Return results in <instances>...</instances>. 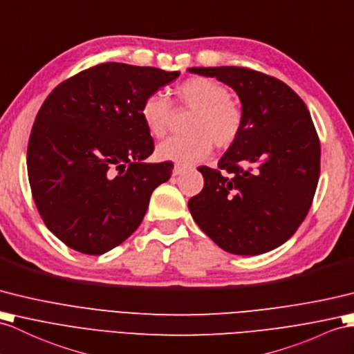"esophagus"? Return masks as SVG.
Returning a JSON list of instances; mask_svg holds the SVG:
<instances>
[{
	"label": "esophagus",
	"mask_w": 354,
	"mask_h": 354,
	"mask_svg": "<svg viewBox=\"0 0 354 354\" xmlns=\"http://www.w3.org/2000/svg\"><path fill=\"white\" fill-rule=\"evenodd\" d=\"M185 171V168L183 167H180V165H176L174 167V169H172V176H174V177H177V176H180V174H182V172Z\"/></svg>",
	"instance_id": "obj_1"
}]
</instances>
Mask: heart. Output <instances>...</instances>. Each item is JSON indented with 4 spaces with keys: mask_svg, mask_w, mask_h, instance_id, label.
Wrapping results in <instances>:
<instances>
[{
    "mask_svg": "<svg viewBox=\"0 0 354 354\" xmlns=\"http://www.w3.org/2000/svg\"><path fill=\"white\" fill-rule=\"evenodd\" d=\"M182 109L192 111L186 123L185 136L169 138L158 145L159 160L174 162L180 167L192 165L209 156L213 144L228 149L243 129V111L230 97V90L213 77L192 76L180 82L172 91ZM140 115L154 138L167 135L172 118V105L160 93H151L140 106Z\"/></svg>",
    "mask_w": 354,
    "mask_h": 354,
    "instance_id": "1",
    "label": "heart"
}]
</instances>
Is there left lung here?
Listing matches in <instances>:
<instances>
[{
	"mask_svg": "<svg viewBox=\"0 0 354 354\" xmlns=\"http://www.w3.org/2000/svg\"><path fill=\"white\" fill-rule=\"evenodd\" d=\"M216 77L242 102L243 129L219 159L200 167L194 221L223 251L260 255L286 243L311 209L320 177V140L305 102L287 84L246 67H191Z\"/></svg>",
	"mask_w": 354,
	"mask_h": 354,
	"instance_id": "obj_1",
	"label": "left lung"
}]
</instances>
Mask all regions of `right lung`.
Instances as JSON below:
<instances>
[{"label":"right lung","instance_id":"right-lung-1","mask_svg":"<svg viewBox=\"0 0 354 354\" xmlns=\"http://www.w3.org/2000/svg\"><path fill=\"white\" fill-rule=\"evenodd\" d=\"M180 72L103 63L53 90L32 124L27 168L49 231L77 252L102 255L140 227L172 162L147 163L153 138L140 106Z\"/></svg>","mask_w":354,"mask_h":354}]
</instances>
